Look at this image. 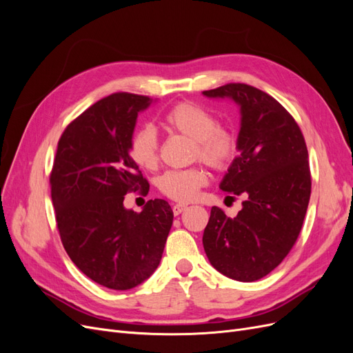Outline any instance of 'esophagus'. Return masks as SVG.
<instances>
[{"label":"esophagus","instance_id":"esophagus-1","mask_svg":"<svg viewBox=\"0 0 353 353\" xmlns=\"http://www.w3.org/2000/svg\"><path fill=\"white\" fill-rule=\"evenodd\" d=\"M185 209H187V205H184V203H176V205H174L172 208L174 215H179V213H183Z\"/></svg>","mask_w":353,"mask_h":353}]
</instances>
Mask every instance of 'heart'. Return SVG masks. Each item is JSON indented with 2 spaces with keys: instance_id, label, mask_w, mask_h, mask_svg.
<instances>
[{
  "instance_id": "1",
  "label": "heart",
  "mask_w": 353,
  "mask_h": 353,
  "mask_svg": "<svg viewBox=\"0 0 353 353\" xmlns=\"http://www.w3.org/2000/svg\"><path fill=\"white\" fill-rule=\"evenodd\" d=\"M162 125L170 134L187 138L191 159L201 160L215 170H225L239 153L237 135L227 126L218 125L216 116L201 105L181 101L162 117ZM134 163L143 169H154L159 162V138L152 126L143 125L132 134L128 145ZM208 183V172L201 166L170 169L157 178L160 193L170 200L185 203L193 200L197 191Z\"/></svg>"
}]
</instances>
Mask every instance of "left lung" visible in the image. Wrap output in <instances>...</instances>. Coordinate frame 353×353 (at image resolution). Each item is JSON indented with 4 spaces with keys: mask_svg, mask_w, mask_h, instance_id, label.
Instances as JSON below:
<instances>
[{
    "mask_svg": "<svg viewBox=\"0 0 353 353\" xmlns=\"http://www.w3.org/2000/svg\"><path fill=\"white\" fill-rule=\"evenodd\" d=\"M203 94L240 105V153L219 187L244 199L236 218L212 208L203 248L228 279L261 280L283 262L303 225L312 184L305 138L293 116L252 85L227 83Z\"/></svg>",
    "mask_w": 353,
    "mask_h": 353,
    "instance_id": "8db88e82",
    "label": "left lung"
}]
</instances>
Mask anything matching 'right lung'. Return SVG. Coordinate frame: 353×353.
I'll return each mask as SVG.
<instances>
[{
	"label": "right lung",
	"mask_w": 353,
	"mask_h": 353,
	"mask_svg": "<svg viewBox=\"0 0 353 353\" xmlns=\"http://www.w3.org/2000/svg\"><path fill=\"white\" fill-rule=\"evenodd\" d=\"M153 99L114 92L66 126L50 174L57 230L66 253L100 285L130 290L162 259L174 212L162 199L137 213L125 194L147 196L150 184L128 152L138 112Z\"/></svg>",
	"instance_id": "right-lung-1"
}]
</instances>
